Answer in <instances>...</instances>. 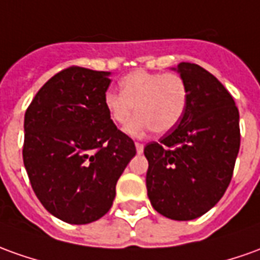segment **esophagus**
Returning a JSON list of instances; mask_svg holds the SVG:
<instances>
[{"instance_id":"1","label":"esophagus","mask_w":260,"mask_h":260,"mask_svg":"<svg viewBox=\"0 0 260 260\" xmlns=\"http://www.w3.org/2000/svg\"><path fill=\"white\" fill-rule=\"evenodd\" d=\"M136 150H137V153L141 154L144 151V146H143L141 143H136Z\"/></svg>"}]
</instances>
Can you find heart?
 <instances>
[{
	"mask_svg": "<svg viewBox=\"0 0 260 260\" xmlns=\"http://www.w3.org/2000/svg\"><path fill=\"white\" fill-rule=\"evenodd\" d=\"M187 102V83L177 73L134 71L120 80V93L107 90L103 94V106L114 124H124L134 109L139 113L124 128L130 136L173 130L180 123Z\"/></svg>",
	"mask_w": 260,
	"mask_h": 260,
	"instance_id": "heart-1",
	"label": "heart"
}]
</instances>
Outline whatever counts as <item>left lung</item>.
Here are the masks:
<instances>
[{
    "mask_svg": "<svg viewBox=\"0 0 260 260\" xmlns=\"http://www.w3.org/2000/svg\"><path fill=\"white\" fill-rule=\"evenodd\" d=\"M173 71L187 83V107L178 126L144 147L146 185L158 214L191 221L215 207L231 182L241 144L239 112L204 68L181 62Z\"/></svg>",
    "mask_w": 260,
    "mask_h": 260,
    "instance_id": "1",
    "label": "left lung"
}]
</instances>
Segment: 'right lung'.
Listing matches in <instances>:
<instances>
[{"label": "right lung", "instance_id": "1", "mask_svg": "<svg viewBox=\"0 0 260 260\" xmlns=\"http://www.w3.org/2000/svg\"><path fill=\"white\" fill-rule=\"evenodd\" d=\"M109 85L110 72L72 66L49 79L25 113V170L38 200L63 222L105 215L136 155L133 140L105 110Z\"/></svg>", "mask_w": 260, "mask_h": 260}]
</instances>
